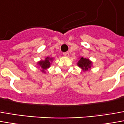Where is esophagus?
<instances>
[{
    "instance_id": "34e87169",
    "label": "esophagus",
    "mask_w": 124,
    "mask_h": 124,
    "mask_svg": "<svg viewBox=\"0 0 124 124\" xmlns=\"http://www.w3.org/2000/svg\"><path fill=\"white\" fill-rule=\"evenodd\" d=\"M63 55L65 57H69L70 56V53L68 52H65V53H63Z\"/></svg>"
}]
</instances>
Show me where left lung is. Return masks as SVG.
Segmentation results:
<instances>
[{
  "mask_svg": "<svg viewBox=\"0 0 124 124\" xmlns=\"http://www.w3.org/2000/svg\"><path fill=\"white\" fill-rule=\"evenodd\" d=\"M78 65L80 67H81L84 71H87L91 67L92 62L88 59L81 57L79 61L78 62Z\"/></svg>",
  "mask_w": 124,
  "mask_h": 124,
  "instance_id": "left-lung-1",
  "label": "left lung"
}]
</instances>
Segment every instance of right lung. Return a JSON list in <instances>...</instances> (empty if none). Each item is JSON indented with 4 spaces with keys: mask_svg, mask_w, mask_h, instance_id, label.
Returning a JSON list of instances; mask_svg holds the SVG:
<instances>
[{
    "mask_svg": "<svg viewBox=\"0 0 124 124\" xmlns=\"http://www.w3.org/2000/svg\"><path fill=\"white\" fill-rule=\"evenodd\" d=\"M53 60V58H50V57H46L44 61H39L38 64L41 67L42 69V71L44 72V70H46L47 68L51 66V61Z\"/></svg>",
    "mask_w": 124,
    "mask_h": 124,
    "instance_id": "1",
    "label": "right lung"
}]
</instances>
